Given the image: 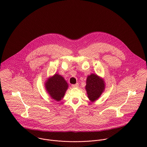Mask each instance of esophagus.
Returning <instances> with one entry per match:
<instances>
[{
	"mask_svg": "<svg viewBox=\"0 0 147 147\" xmlns=\"http://www.w3.org/2000/svg\"><path fill=\"white\" fill-rule=\"evenodd\" d=\"M71 87H78V84L77 83V84H73V85H71Z\"/></svg>",
	"mask_w": 147,
	"mask_h": 147,
	"instance_id": "obj_1",
	"label": "esophagus"
}]
</instances>
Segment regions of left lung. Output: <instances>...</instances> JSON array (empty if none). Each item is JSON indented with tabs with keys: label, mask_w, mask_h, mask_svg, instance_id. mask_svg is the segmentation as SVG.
<instances>
[{
	"label": "left lung",
	"mask_w": 147,
	"mask_h": 147,
	"mask_svg": "<svg viewBox=\"0 0 147 147\" xmlns=\"http://www.w3.org/2000/svg\"><path fill=\"white\" fill-rule=\"evenodd\" d=\"M85 88L88 99L93 102L96 100L105 91V82L103 78L92 73L87 76Z\"/></svg>",
	"instance_id": "left-lung-1"
}]
</instances>
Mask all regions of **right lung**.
I'll return each instance as SVG.
<instances>
[{"label": "right lung", "instance_id": "add662e5", "mask_svg": "<svg viewBox=\"0 0 147 147\" xmlns=\"http://www.w3.org/2000/svg\"><path fill=\"white\" fill-rule=\"evenodd\" d=\"M69 85L64 77L55 73L47 78L45 82V88L50 97L59 102L63 98Z\"/></svg>", "mask_w": 147, "mask_h": 147}]
</instances>
